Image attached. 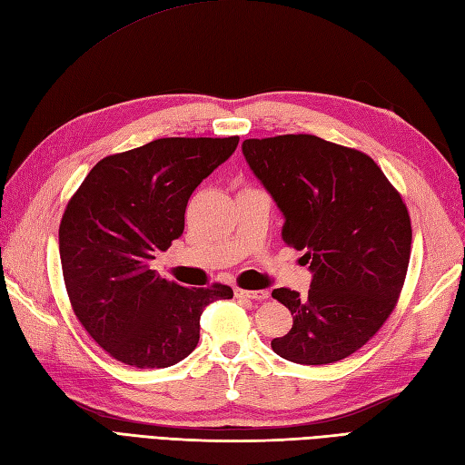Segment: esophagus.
I'll use <instances>...</instances> for the list:
<instances>
[{"instance_id": "obj_1", "label": "esophagus", "mask_w": 465, "mask_h": 465, "mask_svg": "<svg viewBox=\"0 0 465 465\" xmlns=\"http://www.w3.org/2000/svg\"><path fill=\"white\" fill-rule=\"evenodd\" d=\"M237 297H245V299H253V301H263L269 297V291H250V289H235Z\"/></svg>"}]
</instances>
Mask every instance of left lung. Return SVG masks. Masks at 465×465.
I'll use <instances>...</instances> for the list:
<instances>
[{
  "label": "left lung",
  "mask_w": 465,
  "mask_h": 465,
  "mask_svg": "<svg viewBox=\"0 0 465 465\" xmlns=\"http://www.w3.org/2000/svg\"><path fill=\"white\" fill-rule=\"evenodd\" d=\"M247 164L283 212V242L305 252L307 295L273 299L293 327L272 349L297 364H331L369 342L391 317L408 272L412 225L379 164L312 134L250 138Z\"/></svg>",
  "instance_id": "obj_1"
}]
</instances>
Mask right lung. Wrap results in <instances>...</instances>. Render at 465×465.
Segmentation results:
<instances>
[{
    "instance_id": "1",
    "label": "right lung",
    "mask_w": 465,
    "mask_h": 465,
    "mask_svg": "<svg viewBox=\"0 0 465 465\" xmlns=\"http://www.w3.org/2000/svg\"><path fill=\"white\" fill-rule=\"evenodd\" d=\"M240 136L158 138L106 156L73 193L59 225L71 307L113 359L166 369L196 349L200 317L228 285L182 287L150 269L183 232L192 192L228 160Z\"/></svg>"
}]
</instances>
